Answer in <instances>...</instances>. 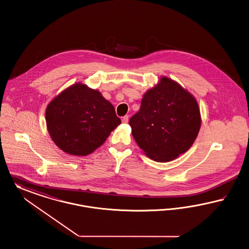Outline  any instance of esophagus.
<instances>
[{
  "mask_svg": "<svg viewBox=\"0 0 249 249\" xmlns=\"http://www.w3.org/2000/svg\"><path fill=\"white\" fill-rule=\"evenodd\" d=\"M128 120H129V116H128V115H125V116H124L123 119H122V122H123L124 124H127V123H128Z\"/></svg>",
  "mask_w": 249,
  "mask_h": 249,
  "instance_id": "obj_1",
  "label": "esophagus"
}]
</instances>
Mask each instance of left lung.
Instances as JSON below:
<instances>
[{
    "instance_id": "8db88e82",
    "label": "left lung",
    "mask_w": 249,
    "mask_h": 249,
    "mask_svg": "<svg viewBox=\"0 0 249 249\" xmlns=\"http://www.w3.org/2000/svg\"><path fill=\"white\" fill-rule=\"evenodd\" d=\"M144 94L140 110L129 124L132 135L145 155L157 162H169L194 143L200 127L196 99L178 83L162 78Z\"/></svg>"
}]
</instances>
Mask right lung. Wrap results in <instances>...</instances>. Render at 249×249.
I'll return each mask as SVG.
<instances>
[{
  "label": "right lung",
  "instance_id": "1",
  "mask_svg": "<svg viewBox=\"0 0 249 249\" xmlns=\"http://www.w3.org/2000/svg\"><path fill=\"white\" fill-rule=\"evenodd\" d=\"M49 133L71 156H87L121 124L114 107L98 91L77 83L61 92L46 110Z\"/></svg>",
  "mask_w": 249,
  "mask_h": 249
}]
</instances>
